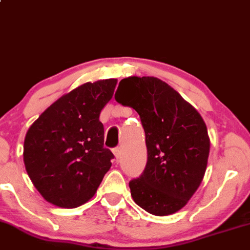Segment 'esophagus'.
<instances>
[{
  "label": "esophagus",
  "instance_id": "obj_1",
  "mask_svg": "<svg viewBox=\"0 0 250 250\" xmlns=\"http://www.w3.org/2000/svg\"><path fill=\"white\" fill-rule=\"evenodd\" d=\"M113 153H114V156H116V158L119 159L120 157H122V147H116V148H114Z\"/></svg>",
  "mask_w": 250,
  "mask_h": 250
}]
</instances>
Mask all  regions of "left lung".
<instances>
[{
  "label": "left lung",
  "instance_id": "8db88e82",
  "mask_svg": "<svg viewBox=\"0 0 250 250\" xmlns=\"http://www.w3.org/2000/svg\"><path fill=\"white\" fill-rule=\"evenodd\" d=\"M139 114L145 132L147 162L128 186L137 204L150 214L178 211L200 187L208 163L210 140L201 114L153 77H130L114 95Z\"/></svg>",
  "mask_w": 250,
  "mask_h": 250
}]
</instances>
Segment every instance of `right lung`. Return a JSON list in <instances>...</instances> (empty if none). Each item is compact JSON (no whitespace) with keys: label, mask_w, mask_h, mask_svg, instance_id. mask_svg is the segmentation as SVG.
<instances>
[{"label":"right lung","mask_w":250,"mask_h":250,"mask_svg":"<svg viewBox=\"0 0 250 250\" xmlns=\"http://www.w3.org/2000/svg\"><path fill=\"white\" fill-rule=\"evenodd\" d=\"M116 85V79L83 83L52 104L28 130L24 165L49 203L61 208L86 203L110 170L114 155L104 147L99 116Z\"/></svg>","instance_id":"obj_1"}]
</instances>
